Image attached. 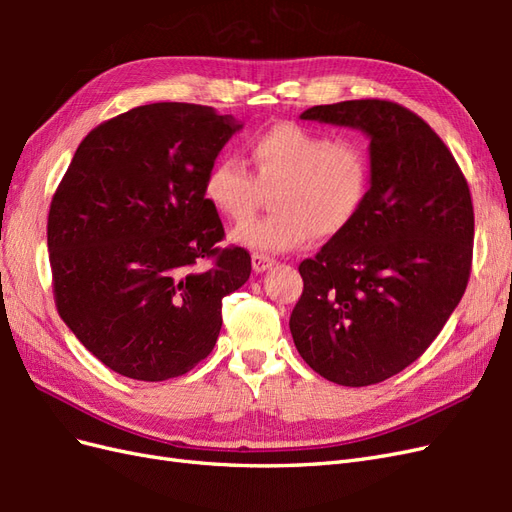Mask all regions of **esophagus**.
<instances>
[{
	"label": "esophagus",
	"instance_id": "1",
	"mask_svg": "<svg viewBox=\"0 0 512 512\" xmlns=\"http://www.w3.org/2000/svg\"><path fill=\"white\" fill-rule=\"evenodd\" d=\"M275 265V258H271V256H267V254H252V267H254V271L256 273H262V271H267V269H271Z\"/></svg>",
	"mask_w": 512,
	"mask_h": 512
}]
</instances>
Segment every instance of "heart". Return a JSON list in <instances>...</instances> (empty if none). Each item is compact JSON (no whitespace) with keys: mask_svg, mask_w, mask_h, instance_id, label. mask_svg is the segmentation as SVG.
Wrapping results in <instances>:
<instances>
[{"mask_svg":"<svg viewBox=\"0 0 512 512\" xmlns=\"http://www.w3.org/2000/svg\"><path fill=\"white\" fill-rule=\"evenodd\" d=\"M247 151L254 173L241 160L222 158L203 183L205 200L215 211L230 222H243L232 232L235 243L269 254L299 250L316 235H342L361 213L371 164L359 141L280 121L252 136ZM262 189L276 191V213L245 223Z\"/></svg>","mask_w":512,"mask_h":512,"instance_id":"heart-1","label":"heart"}]
</instances>
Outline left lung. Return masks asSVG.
Here are the masks:
<instances>
[{
  "label": "left lung",
  "instance_id": "8db88e82",
  "mask_svg": "<svg viewBox=\"0 0 512 512\" xmlns=\"http://www.w3.org/2000/svg\"><path fill=\"white\" fill-rule=\"evenodd\" d=\"M369 138L371 185L356 220L299 265L290 333L303 361L342 386L412 365L466 292L474 207L442 138L391 100H346L301 115Z\"/></svg>",
  "mask_w": 512,
  "mask_h": 512
}]
</instances>
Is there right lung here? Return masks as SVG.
<instances>
[{"label":"right lung","mask_w":512,"mask_h":512,"mask_svg":"<svg viewBox=\"0 0 512 512\" xmlns=\"http://www.w3.org/2000/svg\"><path fill=\"white\" fill-rule=\"evenodd\" d=\"M239 128L211 106H136L91 130L57 185L46 224L57 312L121 376L162 382L207 359L222 299L250 277V252L220 245L203 194Z\"/></svg>","instance_id":"add662e5"}]
</instances>
